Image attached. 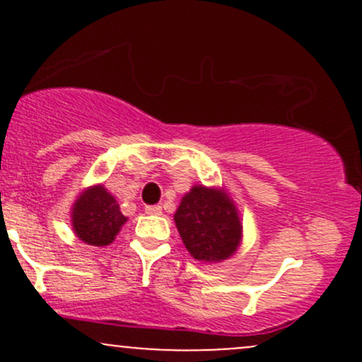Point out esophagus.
Wrapping results in <instances>:
<instances>
[{"label": "esophagus", "instance_id": "34e87169", "mask_svg": "<svg viewBox=\"0 0 362 362\" xmlns=\"http://www.w3.org/2000/svg\"><path fill=\"white\" fill-rule=\"evenodd\" d=\"M146 214L151 216H160L161 214V206H146Z\"/></svg>", "mask_w": 362, "mask_h": 362}]
</instances>
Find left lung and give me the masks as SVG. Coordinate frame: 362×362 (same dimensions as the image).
Returning a JSON list of instances; mask_svg holds the SVG:
<instances>
[{
    "mask_svg": "<svg viewBox=\"0 0 362 362\" xmlns=\"http://www.w3.org/2000/svg\"><path fill=\"white\" fill-rule=\"evenodd\" d=\"M173 219L185 248L202 264L231 259L242 245L240 211L223 185H192L182 197Z\"/></svg>",
    "mask_w": 362,
    "mask_h": 362,
    "instance_id": "obj_1",
    "label": "left lung"
}]
</instances>
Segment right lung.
Masks as SVG:
<instances>
[{
    "mask_svg": "<svg viewBox=\"0 0 362 362\" xmlns=\"http://www.w3.org/2000/svg\"><path fill=\"white\" fill-rule=\"evenodd\" d=\"M127 218L120 213L119 202L103 184L83 189L71 207V226L83 243L107 247L115 240Z\"/></svg>",
    "mask_w": 362,
    "mask_h": 362,
    "instance_id": "1",
    "label": "right lung"
}]
</instances>
